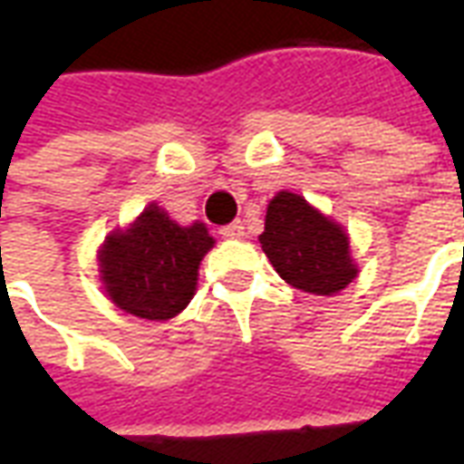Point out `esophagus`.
Here are the masks:
<instances>
[{"label":"esophagus","instance_id":"34e87169","mask_svg":"<svg viewBox=\"0 0 464 464\" xmlns=\"http://www.w3.org/2000/svg\"><path fill=\"white\" fill-rule=\"evenodd\" d=\"M221 236H223V238H241V236H243V223L233 221V223H228V226H223Z\"/></svg>","mask_w":464,"mask_h":464}]
</instances>
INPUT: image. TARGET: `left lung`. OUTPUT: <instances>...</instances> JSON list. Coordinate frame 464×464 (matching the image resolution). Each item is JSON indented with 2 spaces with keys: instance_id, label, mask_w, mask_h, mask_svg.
Wrapping results in <instances>:
<instances>
[{
  "instance_id": "1",
  "label": "left lung",
  "mask_w": 464,
  "mask_h": 464,
  "mask_svg": "<svg viewBox=\"0 0 464 464\" xmlns=\"http://www.w3.org/2000/svg\"><path fill=\"white\" fill-rule=\"evenodd\" d=\"M258 241L283 281L303 293L333 295L358 276L348 233L298 193L273 196Z\"/></svg>"
}]
</instances>
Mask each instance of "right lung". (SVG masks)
I'll return each mask as SVG.
<instances>
[{
    "label": "right lung",
    "instance_id": "obj_1",
    "mask_svg": "<svg viewBox=\"0 0 464 464\" xmlns=\"http://www.w3.org/2000/svg\"><path fill=\"white\" fill-rule=\"evenodd\" d=\"M213 243L203 223L179 226L151 203L126 231L106 236L99 251L106 295L136 318L169 321L191 303Z\"/></svg>",
    "mask_w": 464,
    "mask_h": 464
}]
</instances>
